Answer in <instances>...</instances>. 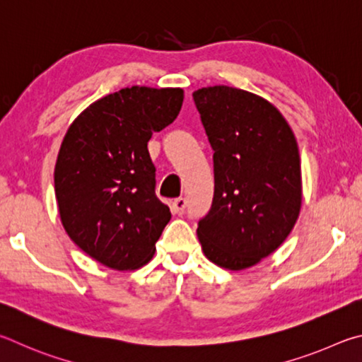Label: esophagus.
Masks as SVG:
<instances>
[{"instance_id": "1", "label": "esophagus", "mask_w": 362, "mask_h": 362, "mask_svg": "<svg viewBox=\"0 0 362 362\" xmlns=\"http://www.w3.org/2000/svg\"><path fill=\"white\" fill-rule=\"evenodd\" d=\"M186 205H187L186 199H176L171 202V210H173V213L176 214H182L186 210Z\"/></svg>"}]
</instances>
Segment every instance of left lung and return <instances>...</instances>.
<instances>
[{
	"instance_id": "obj_1",
	"label": "left lung",
	"mask_w": 362,
	"mask_h": 362,
	"mask_svg": "<svg viewBox=\"0 0 362 362\" xmlns=\"http://www.w3.org/2000/svg\"><path fill=\"white\" fill-rule=\"evenodd\" d=\"M214 151V197L197 235L206 259L245 270L275 252L302 205L300 156L294 132L259 95L229 86L192 93Z\"/></svg>"
}]
</instances>
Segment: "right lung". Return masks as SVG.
I'll return each instance as SVG.
<instances>
[{"label":"right lung","instance_id":"right-lung-1","mask_svg":"<svg viewBox=\"0 0 362 362\" xmlns=\"http://www.w3.org/2000/svg\"><path fill=\"white\" fill-rule=\"evenodd\" d=\"M182 100L180 87H125L88 105L65 133L54 170L60 221L105 267L135 270L154 256L171 213L156 197L148 141Z\"/></svg>","mask_w":362,"mask_h":362}]
</instances>
